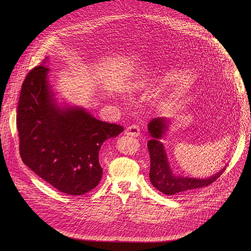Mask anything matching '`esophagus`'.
I'll list each match as a JSON object with an SVG mask.
<instances>
[{
	"label": "esophagus",
	"mask_w": 251,
	"mask_h": 251,
	"mask_svg": "<svg viewBox=\"0 0 251 251\" xmlns=\"http://www.w3.org/2000/svg\"><path fill=\"white\" fill-rule=\"evenodd\" d=\"M125 134L129 135V136H133V137H138L140 135V128L137 125H131L128 126L125 130Z\"/></svg>",
	"instance_id": "esophagus-1"
}]
</instances>
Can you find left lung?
Wrapping results in <instances>:
<instances>
[{
    "label": "left lung",
    "mask_w": 251,
    "mask_h": 251,
    "mask_svg": "<svg viewBox=\"0 0 251 251\" xmlns=\"http://www.w3.org/2000/svg\"><path fill=\"white\" fill-rule=\"evenodd\" d=\"M168 121L166 118H154L148 125V131L152 139L148 142V150L150 153V181L152 185L165 195L172 196L181 194L195 189L207 187L217 181L225 172L226 167L221 172L207 178H196L188 176H176L173 174L165 148L159 139L168 129Z\"/></svg>",
    "instance_id": "obj_1"
}]
</instances>
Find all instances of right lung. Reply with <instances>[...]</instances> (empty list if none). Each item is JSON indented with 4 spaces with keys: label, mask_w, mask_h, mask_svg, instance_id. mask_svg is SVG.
<instances>
[{
    "label": "right lung",
    "mask_w": 251,
    "mask_h": 251,
    "mask_svg": "<svg viewBox=\"0 0 251 251\" xmlns=\"http://www.w3.org/2000/svg\"><path fill=\"white\" fill-rule=\"evenodd\" d=\"M44 63L33 67L22 84L17 111L21 158L59 192L84 195L101 180L98 156L103 142L124 128L102 122L83 108H59Z\"/></svg>",
    "instance_id": "add662e5"
}]
</instances>
